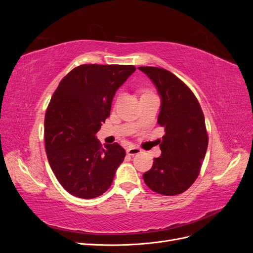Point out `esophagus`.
Instances as JSON below:
<instances>
[{"mask_svg": "<svg viewBox=\"0 0 253 253\" xmlns=\"http://www.w3.org/2000/svg\"><path fill=\"white\" fill-rule=\"evenodd\" d=\"M126 153H127V155L134 156V155H136V154H139V153H141V150H140L139 148L131 147V148H128V149L126 150Z\"/></svg>", "mask_w": 253, "mask_h": 253, "instance_id": "34e87169", "label": "esophagus"}]
</instances>
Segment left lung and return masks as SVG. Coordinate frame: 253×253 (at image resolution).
<instances>
[{"mask_svg": "<svg viewBox=\"0 0 253 253\" xmlns=\"http://www.w3.org/2000/svg\"><path fill=\"white\" fill-rule=\"evenodd\" d=\"M138 68L154 83L162 99L157 122L166 132L159 140L162 155L154 158L143 180L156 193L177 195L192 186L206 156L208 134L204 113L191 89L171 72L153 66Z\"/></svg>", "mask_w": 253, "mask_h": 253, "instance_id": "1", "label": "left lung"}]
</instances>
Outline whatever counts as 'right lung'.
Segmentation results:
<instances>
[{
	"label": "right lung",
	"mask_w": 253,
	"mask_h": 253,
	"mask_svg": "<svg viewBox=\"0 0 253 253\" xmlns=\"http://www.w3.org/2000/svg\"><path fill=\"white\" fill-rule=\"evenodd\" d=\"M134 65L83 64L61 80L45 113V150L53 174L68 193L95 198L108 190L126 156L117 142L96 134L110 116L116 90Z\"/></svg>",
	"instance_id": "obj_1"
}]
</instances>
